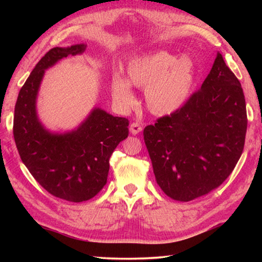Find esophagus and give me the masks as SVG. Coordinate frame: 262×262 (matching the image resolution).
<instances>
[{
    "label": "esophagus",
    "instance_id": "34e87169",
    "mask_svg": "<svg viewBox=\"0 0 262 262\" xmlns=\"http://www.w3.org/2000/svg\"><path fill=\"white\" fill-rule=\"evenodd\" d=\"M129 132L132 133L133 135L139 134V133L142 132V126L139 125V123H137V122H133L132 125H130V127H129Z\"/></svg>",
    "mask_w": 262,
    "mask_h": 262
}]
</instances>
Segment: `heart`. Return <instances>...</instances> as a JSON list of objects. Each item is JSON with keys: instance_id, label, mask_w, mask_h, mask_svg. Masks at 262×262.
Here are the masks:
<instances>
[{"instance_id": "b5f03b06", "label": "heart", "mask_w": 262, "mask_h": 262, "mask_svg": "<svg viewBox=\"0 0 262 262\" xmlns=\"http://www.w3.org/2000/svg\"><path fill=\"white\" fill-rule=\"evenodd\" d=\"M196 79V68L188 56H177L158 51L132 59L127 64L126 78L114 74L111 78L113 100L121 108L135 101L132 86L144 89L148 111L157 117L177 112L189 98Z\"/></svg>"}]
</instances>
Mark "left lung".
I'll list each match as a JSON object with an SVG mask.
<instances>
[{
	"label": "left lung",
	"mask_w": 262,
	"mask_h": 262,
	"mask_svg": "<svg viewBox=\"0 0 262 262\" xmlns=\"http://www.w3.org/2000/svg\"><path fill=\"white\" fill-rule=\"evenodd\" d=\"M246 129L241 82L217 53L200 90L170 117L144 128L158 186L181 202L219 187L242 156Z\"/></svg>",
	"instance_id": "8db88e82"
}]
</instances>
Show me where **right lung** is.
<instances>
[{"mask_svg": "<svg viewBox=\"0 0 262 262\" xmlns=\"http://www.w3.org/2000/svg\"><path fill=\"white\" fill-rule=\"evenodd\" d=\"M86 45L54 47L38 62L15 106L14 137L24 165L48 193L70 202L90 200L107 181L110 157L127 139L126 118L94 107L72 130L52 132L37 113V98L43 75L69 55H79Z\"/></svg>", "mask_w": 262, "mask_h": 262, "instance_id": "obj_1", "label": "right lung"}]
</instances>
